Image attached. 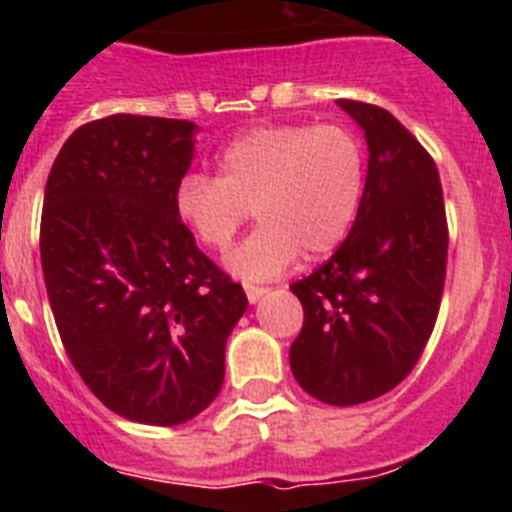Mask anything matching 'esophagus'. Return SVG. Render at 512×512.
Returning a JSON list of instances; mask_svg holds the SVG:
<instances>
[{
  "label": "esophagus",
  "mask_w": 512,
  "mask_h": 512,
  "mask_svg": "<svg viewBox=\"0 0 512 512\" xmlns=\"http://www.w3.org/2000/svg\"><path fill=\"white\" fill-rule=\"evenodd\" d=\"M264 295H269V289L266 287H259V284H246V297L251 305H256Z\"/></svg>",
  "instance_id": "1"
}]
</instances>
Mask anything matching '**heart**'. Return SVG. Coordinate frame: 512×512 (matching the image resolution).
<instances>
[{
  "mask_svg": "<svg viewBox=\"0 0 512 512\" xmlns=\"http://www.w3.org/2000/svg\"><path fill=\"white\" fill-rule=\"evenodd\" d=\"M364 197V151L341 125H274L235 138L217 176L187 174L174 189V215L192 238L225 251L251 217L261 225L228 256L248 282L279 277L300 251L323 259L354 228Z\"/></svg>",
  "mask_w": 512,
  "mask_h": 512,
  "instance_id": "1",
  "label": "heart"
}]
</instances>
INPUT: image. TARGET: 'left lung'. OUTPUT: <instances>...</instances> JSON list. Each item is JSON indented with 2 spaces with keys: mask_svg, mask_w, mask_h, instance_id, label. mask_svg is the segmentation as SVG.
<instances>
[{
  "mask_svg": "<svg viewBox=\"0 0 512 512\" xmlns=\"http://www.w3.org/2000/svg\"><path fill=\"white\" fill-rule=\"evenodd\" d=\"M369 146L359 215L338 251L292 284L305 320L289 346L302 390L328 405L382 397L413 372L436 325L449 228L433 158L377 104L338 99Z\"/></svg>",
  "mask_w": 512,
  "mask_h": 512,
  "instance_id": "1",
  "label": "left lung"
}]
</instances>
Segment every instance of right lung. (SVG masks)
Masks as SVG:
<instances>
[{"instance_id":"right-lung-1","label":"right lung","mask_w":512,"mask_h":512,"mask_svg":"<svg viewBox=\"0 0 512 512\" xmlns=\"http://www.w3.org/2000/svg\"><path fill=\"white\" fill-rule=\"evenodd\" d=\"M194 133L169 117L87 122L45 184L40 261L63 348L89 390L135 423H187L215 400L248 307L174 215Z\"/></svg>"}]
</instances>
